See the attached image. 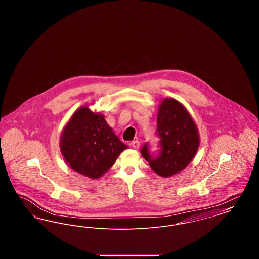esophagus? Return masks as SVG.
<instances>
[{
    "label": "esophagus",
    "instance_id": "esophagus-1",
    "mask_svg": "<svg viewBox=\"0 0 259 259\" xmlns=\"http://www.w3.org/2000/svg\"><path fill=\"white\" fill-rule=\"evenodd\" d=\"M131 146H132V148L138 149V148H140V142L137 141V140L133 141V142L131 143Z\"/></svg>",
    "mask_w": 259,
    "mask_h": 259
}]
</instances>
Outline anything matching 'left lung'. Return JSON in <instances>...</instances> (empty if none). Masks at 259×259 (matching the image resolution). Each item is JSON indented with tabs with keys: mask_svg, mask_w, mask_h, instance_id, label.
Here are the masks:
<instances>
[{
	"mask_svg": "<svg viewBox=\"0 0 259 259\" xmlns=\"http://www.w3.org/2000/svg\"><path fill=\"white\" fill-rule=\"evenodd\" d=\"M157 135L160 138L157 156L149 153L148 145L141 150L152 171L163 178H169L185 170L197 153L200 135L189 111L178 100L165 98L161 101L157 113Z\"/></svg>",
	"mask_w": 259,
	"mask_h": 259,
	"instance_id": "left-lung-1",
	"label": "left lung"
}]
</instances>
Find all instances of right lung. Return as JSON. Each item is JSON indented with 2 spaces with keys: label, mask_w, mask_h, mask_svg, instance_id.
<instances>
[{
  "label": "right lung",
  "mask_w": 259,
  "mask_h": 259,
  "mask_svg": "<svg viewBox=\"0 0 259 259\" xmlns=\"http://www.w3.org/2000/svg\"><path fill=\"white\" fill-rule=\"evenodd\" d=\"M60 150L69 167L96 180L108 172L128 147L115 135L104 114L88 106L72 114L60 135Z\"/></svg>",
  "instance_id": "right-lung-1"
}]
</instances>
